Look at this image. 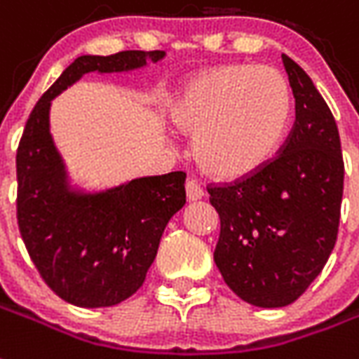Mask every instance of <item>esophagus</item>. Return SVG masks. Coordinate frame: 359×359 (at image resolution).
<instances>
[{"label": "esophagus", "mask_w": 359, "mask_h": 359, "mask_svg": "<svg viewBox=\"0 0 359 359\" xmlns=\"http://www.w3.org/2000/svg\"><path fill=\"white\" fill-rule=\"evenodd\" d=\"M185 193H187L189 202H196V200H200L204 196V191H202L198 183L193 182V180L185 183Z\"/></svg>", "instance_id": "esophagus-1"}]
</instances>
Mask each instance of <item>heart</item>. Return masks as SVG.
I'll return each mask as SVG.
<instances>
[{"mask_svg": "<svg viewBox=\"0 0 359 359\" xmlns=\"http://www.w3.org/2000/svg\"><path fill=\"white\" fill-rule=\"evenodd\" d=\"M292 112L285 76L268 65L229 63L183 80L168 119L194 136L193 154L211 177L245 180L275 159Z\"/></svg>", "mask_w": 359, "mask_h": 359, "instance_id": "b5f03b06", "label": "heart"}]
</instances>
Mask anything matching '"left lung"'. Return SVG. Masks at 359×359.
<instances>
[{
    "label": "left lung",
    "instance_id": "obj_1",
    "mask_svg": "<svg viewBox=\"0 0 359 359\" xmlns=\"http://www.w3.org/2000/svg\"><path fill=\"white\" fill-rule=\"evenodd\" d=\"M296 121L279 157L255 176L210 187L221 219L213 252L243 302L285 307L318 277L337 240L344 163L337 123L313 80L283 54Z\"/></svg>",
    "mask_w": 359,
    "mask_h": 359
}]
</instances>
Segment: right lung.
I'll return each instance as SVG.
<instances>
[{
    "instance_id": "1",
    "label": "right lung",
    "mask_w": 359,
    "mask_h": 359,
    "mask_svg": "<svg viewBox=\"0 0 359 359\" xmlns=\"http://www.w3.org/2000/svg\"><path fill=\"white\" fill-rule=\"evenodd\" d=\"M163 57V50L80 55L29 114L16 151L18 229L44 283L67 304L112 307L140 288L166 224L185 204V172L102 191L76 187L50 135L52 99L88 73H129Z\"/></svg>"
}]
</instances>
